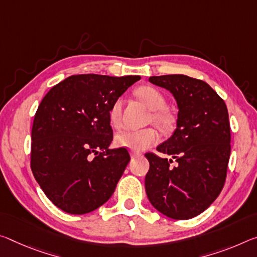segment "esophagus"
<instances>
[{
  "mask_svg": "<svg viewBox=\"0 0 257 257\" xmlns=\"http://www.w3.org/2000/svg\"><path fill=\"white\" fill-rule=\"evenodd\" d=\"M142 156V153L141 152H137V151H130V157L132 158H138V157H141Z\"/></svg>",
  "mask_w": 257,
  "mask_h": 257,
  "instance_id": "1",
  "label": "esophagus"
}]
</instances>
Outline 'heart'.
Segmentation results:
<instances>
[{
    "label": "heart",
    "instance_id": "b5f03b06",
    "mask_svg": "<svg viewBox=\"0 0 257 257\" xmlns=\"http://www.w3.org/2000/svg\"><path fill=\"white\" fill-rule=\"evenodd\" d=\"M136 95L150 109H152L151 119L159 128L168 130L173 125V116L164 109L167 105L165 96L160 90L151 85H143L136 90ZM122 113V99L116 98L108 109V120L113 127H119ZM159 135L156 129L145 128L140 130H123L115 138L119 148L133 151H144L157 144Z\"/></svg>",
    "mask_w": 257,
    "mask_h": 257
}]
</instances>
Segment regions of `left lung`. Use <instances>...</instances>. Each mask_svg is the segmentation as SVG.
Wrapping results in <instances>:
<instances>
[{
    "label": "left lung",
    "mask_w": 257,
    "mask_h": 257,
    "mask_svg": "<svg viewBox=\"0 0 257 257\" xmlns=\"http://www.w3.org/2000/svg\"><path fill=\"white\" fill-rule=\"evenodd\" d=\"M149 81L173 93L178 119L173 136L157 148L172 159L145 154L146 194L166 216L192 218L208 208L225 183L231 152L226 105L209 84L194 77L170 74ZM174 161L176 166H171Z\"/></svg>",
    "instance_id": "8db88e82"
}]
</instances>
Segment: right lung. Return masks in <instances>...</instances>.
<instances>
[{
    "instance_id": "obj_1",
    "label": "right lung",
    "mask_w": 257,
    "mask_h": 257,
    "mask_svg": "<svg viewBox=\"0 0 257 257\" xmlns=\"http://www.w3.org/2000/svg\"><path fill=\"white\" fill-rule=\"evenodd\" d=\"M138 80L72 75L40 103L32 127L31 168L43 192L65 213H90L115 190L130 156L124 148L108 149V109Z\"/></svg>"
}]
</instances>
